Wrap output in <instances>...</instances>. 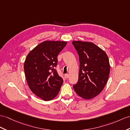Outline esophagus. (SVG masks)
Listing matches in <instances>:
<instances>
[{
  "instance_id": "obj_1",
  "label": "esophagus",
  "mask_w": 130,
  "mask_h": 130,
  "mask_svg": "<svg viewBox=\"0 0 130 130\" xmlns=\"http://www.w3.org/2000/svg\"><path fill=\"white\" fill-rule=\"evenodd\" d=\"M69 75L68 74H66L64 75V77H65L66 78H69Z\"/></svg>"
}]
</instances>
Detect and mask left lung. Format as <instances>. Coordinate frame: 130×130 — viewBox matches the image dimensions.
I'll list each match as a JSON object with an SVG mask.
<instances>
[{"mask_svg":"<svg viewBox=\"0 0 130 130\" xmlns=\"http://www.w3.org/2000/svg\"><path fill=\"white\" fill-rule=\"evenodd\" d=\"M72 43L80 62L78 81L73 88L81 98L91 99L102 92L108 80L110 71L108 57L93 42L73 41Z\"/></svg>","mask_w":130,"mask_h":130,"instance_id":"obj_1","label":"left lung"}]
</instances>
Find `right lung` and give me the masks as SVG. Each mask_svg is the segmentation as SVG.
Here are the masks:
<instances>
[{"instance_id":"1","label":"right lung","mask_w":130,"mask_h":130,"mask_svg":"<svg viewBox=\"0 0 130 130\" xmlns=\"http://www.w3.org/2000/svg\"><path fill=\"white\" fill-rule=\"evenodd\" d=\"M67 41H45L28 53L24 64L30 90L41 99L49 101L57 95L63 83L55 69L57 56Z\"/></svg>"}]
</instances>
